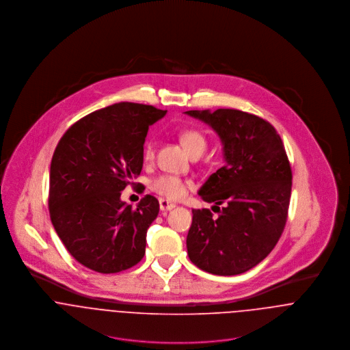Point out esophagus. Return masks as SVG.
Segmentation results:
<instances>
[{
	"instance_id": "obj_1",
	"label": "esophagus",
	"mask_w": 350,
	"mask_h": 350,
	"mask_svg": "<svg viewBox=\"0 0 350 350\" xmlns=\"http://www.w3.org/2000/svg\"><path fill=\"white\" fill-rule=\"evenodd\" d=\"M159 206H160V210H161V211H168V210H172L176 204L172 203V202H170V200L160 198V200H159Z\"/></svg>"
}]
</instances>
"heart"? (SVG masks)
I'll return each instance as SVG.
<instances>
[{
    "mask_svg": "<svg viewBox=\"0 0 350 350\" xmlns=\"http://www.w3.org/2000/svg\"><path fill=\"white\" fill-rule=\"evenodd\" d=\"M180 143L185 146V148L189 150V153L191 156L194 154H202L203 150H206V137L194 129H189L180 133L179 136ZM144 160L146 161H152L154 157V144L153 142H148L144 147V152H143ZM190 186L189 180H185L179 176L175 175H159L156 178H153L150 180V190L164 198L168 200H180L186 196V191Z\"/></svg>",
    "mask_w": 350,
    "mask_h": 350,
    "instance_id": "obj_1",
    "label": "heart"
}]
</instances>
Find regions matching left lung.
Returning <instances> with one entry per match:
<instances>
[{
	"mask_svg": "<svg viewBox=\"0 0 350 350\" xmlns=\"http://www.w3.org/2000/svg\"><path fill=\"white\" fill-rule=\"evenodd\" d=\"M224 144L225 165L200 187L211 207L194 208L187 234L190 260L206 272L240 275L279 241L288 215L293 171L283 142L265 120L236 109L189 110ZM223 207L221 208L220 206Z\"/></svg>",
	"mask_w": 350,
	"mask_h": 350,
	"instance_id": "left-lung-1",
	"label": "left lung"
}]
</instances>
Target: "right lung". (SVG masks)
Instances as JSON below:
<instances>
[{
	"mask_svg": "<svg viewBox=\"0 0 350 350\" xmlns=\"http://www.w3.org/2000/svg\"><path fill=\"white\" fill-rule=\"evenodd\" d=\"M165 111L133 102L110 105L72 124L55 148L51 222L66 250L89 269L117 273L144 257L159 200L146 196L133 208L120 197L140 175L148 128Z\"/></svg>",
	"mask_w": 350,
	"mask_h": 350,
	"instance_id": "add662e5",
	"label": "right lung"
}]
</instances>
